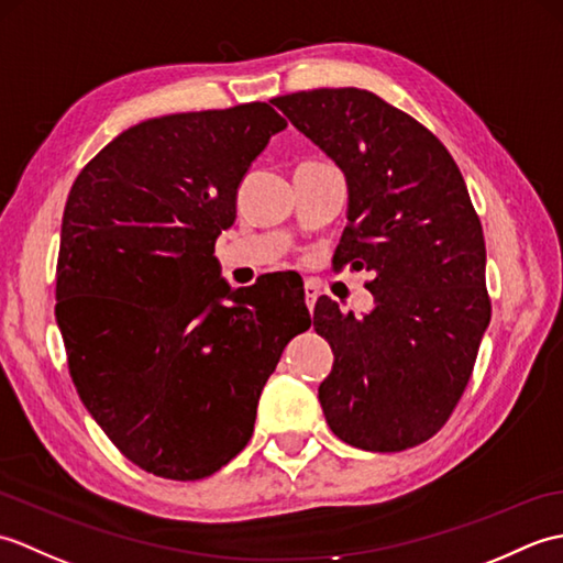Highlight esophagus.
<instances>
[{
	"label": "esophagus",
	"instance_id": "34e87169",
	"mask_svg": "<svg viewBox=\"0 0 563 563\" xmlns=\"http://www.w3.org/2000/svg\"><path fill=\"white\" fill-rule=\"evenodd\" d=\"M317 297H319V288L314 283H305V305H307V309L309 312H312L314 309V305H317Z\"/></svg>",
	"mask_w": 563,
	"mask_h": 563
}]
</instances>
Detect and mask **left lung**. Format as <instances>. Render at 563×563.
Masks as SVG:
<instances>
[{
    "mask_svg": "<svg viewBox=\"0 0 563 563\" xmlns=\"http://www.w3.org/2000/svg\"><path fill=\"white\" fill-rule=\"evenodd\" d=\"M349 181L339 268H367L373 312L321 295L314 329L331 343L319 385L327 423L369 452L421 445L448 423L492 321L484 230L448 147L377 93L312 89L271 101Z\"/></svg>",
    "mask_w": 563,
    "mask_h": 563,
    "instance_id": "8db88e82",
    "label": "left lung"
}]
</instances>
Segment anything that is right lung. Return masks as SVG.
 Returning <instances> with one entry per match:
<instances>
[{
    "mask_svg": "<svg viewBox=\"0 0 563 563\" xmlns=\"http://www.w3.org/2000/svg\"><path fill=\"white\" fill-rule=\"evenodd\" d=\"M285 125L261 101L150 118L67 196L55 319L71 382L113 445L162 479H202L246 448L263 385L312 324L305 292L268 278L232 290L212 256Z\"/></svg>",
    "mask_w": 563,
    "mask_h": 563,
    "instance_id": "obj_1",
    "label": "right lung"
}]
</instances>
